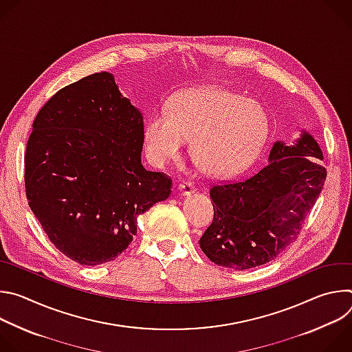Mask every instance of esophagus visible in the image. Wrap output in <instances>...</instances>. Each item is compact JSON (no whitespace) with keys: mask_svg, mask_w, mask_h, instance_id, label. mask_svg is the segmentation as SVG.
<instances>
[{"mask_svg":"<svg viewBox=\"0 0 352 352\" xmlns=\"http://www.w3.org/2000/svg\"><path fill=\"white\" fill-rule=\"evenodd\" d=\"M178 190H179L184 196H189L192 192H195V185H193V182H190V181H182V182H179V185H178Z\"/></svg>","mask_w":352,"mask_h":352,"instance_id":"esophagus-1","label":"esophagus"}]
</instances>
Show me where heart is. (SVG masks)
<instances>
[{"mask_svg": "<svg viewBox=\"0 0 352 352\" xmlns=\"http://www.w3.org/2000/svg\"><path fill=\"white\" fill-rule=\"evenodd\" d=\"M269 131V114L255 100L202 87L177 93L167 113L150 114L143 143L148 160L163 167L179 156L185 139H190L189 152L199 168L228 177L256 160Z\"/></svg>", "mask_w": 352, "mask_h": 352, "instance_id": "obj_1", "label": "heart"}]
</instances>
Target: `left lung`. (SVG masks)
I'll return each instance as SVG.
<instances>
[{
    "mask_svg": "<svg viewBox=\"0 0 352 352\" xmlns=\"http://www.w3.org/2000/svg\"><path fill=\"white\" fill-rule=\"evenodd\" d=\"M322 148L302 131L294 144L273 143L267 164L249 178L210 189L214 217L200 248L216 265L262 266L291 245L319 197L326 168Z\"/></svg>",
    "mask_w": 352,
    "mask_h": 352,
    "instance_id": "8db88e82",
    "label": "left lung"
}]
</instances>
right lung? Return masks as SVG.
<instances>
[{
  "instance_id": "right-lung-1",
  "label": "right lung",
  "mask_w": 352,
  "mask_h": 352,
  "mask_svg": "<svg viewBox=\"0 0 352 352\" xmlns=\"http://www.w3.org/2000/svg\"><path fill=\"white\" fill-rule=\"evenodd\" d=\"M143 116L98 72L57 91L33 122L25 155L29 206L67 258L94 266L132 242L138 217L171 193L142 164Z\"/></svg>"
}]
</instances>
